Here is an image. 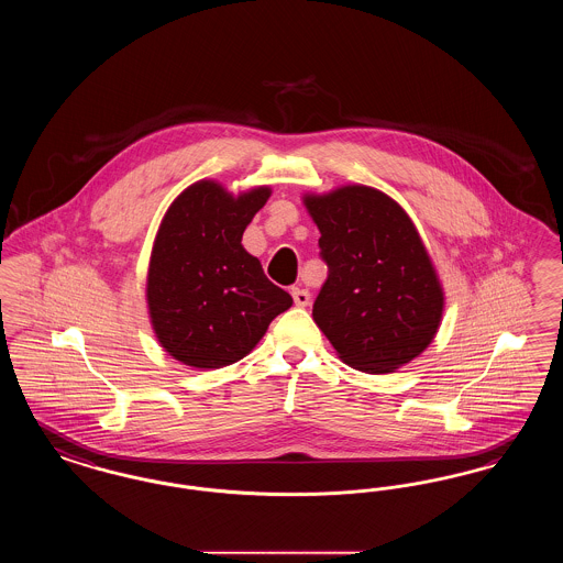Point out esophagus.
I'll use <instances>...</instances> for the list:
<instances>
[{
	"label": "esophagus",
	"instance_id": "34e87169",
	"mask_svg": "<svg viewBox=\"0 0 563 563\" xmlns=\"http://www.w3.org/2000/svg\"><path fill=\"white\" fill-rule=\"evenodd\" d=\"M291 295H294L295 306H299V308H306V306L310 303V291H308V289L294 287V289H291Z\"/></svg>",
	"mask_w": 563,
	"mask_h": 563
}]
</instances>
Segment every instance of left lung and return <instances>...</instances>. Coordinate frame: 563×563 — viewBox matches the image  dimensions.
Here are the masks:
<instances>
[{"label": "left lung", "mask_w": 563, "mask_h": 563, "mask_svg": "<svg viewBox=\"0 0 563 563\" xmlns=\"http://www.w3.org/2000/svg\"><path fill=\"white\" fill-rule=\"evenodd\" d=\"M319 225L329 274L312 317L340 358L393 374L429 349L443 289L427 246L401 207L379 189L344 186L303 196Z\"/></svg>", "instance_id": "1"}]
</instances>
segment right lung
<instances>
[{
  "label": "right lung",
  "instance_id": "1",
  "mask_svg": "<svg viewBox=\"0 0 563 563\" xmlns=\"http://www.w3.org/2000/svg\"><path fill=\"white\" fill-rule=\"evenodd\" d=\"M269 188L232 196L214 181L181 191L162 219L147 269V308L162 349L196 369L232 365L294 299L269 283L242 234Z\"/></svg>",
  "mask_w": 563,
  "mask_h": 563
}]
</instances>
